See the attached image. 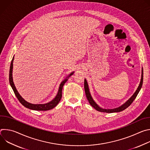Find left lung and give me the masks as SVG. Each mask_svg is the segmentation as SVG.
<instances>
[{
	"instance_id": "left-lung-1",
	"label": "left lung",
	"mask_w": 150,
	"mask_h": 150,
	"mask_svg": "<svg viewBox=\"0 0 150 150\" xmlns=\"http://www.w3.org/2000/svg\"><path fill=\"white\" fill-rule=\"evenodd\" d=\"M142 83H143V69L142 68V75H141V81L139 83V86L137 88V90H136V91L135 92V93L133 94V96L128 100L126 103H125L123 104H122L121 106L119 107V108H115V109H103L94 101L93 98H92L91 94L90 93V90H89V88H88V84L87 83V80L85 79L84 80V89H85V95H86V97L88 99V102L90 103V104H91V105L98 112H104V113H115V112H122L123 110H124L125 109H126L127 108H128L134 101V100L135 99V98L137 97L138 94L139 93L141 87L142 85Z\"/></svg>"
}]
</instances>
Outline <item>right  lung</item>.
Here are the masks:
<instances>
[{"label":"right lung","instance_id":"1","mask_svg":"<svg viewBox=\"0 0 150 150\" xmlns=\"http://www.w3.org/2000/svg\"><path fill=\"white\" fill-rule=\"evenodd\" d=\"M13 59H14V57H13L12 60L11 61V66H10V70H9V83L11 86L16 96V97H17V98L18 99L19 101L22 104L24 107L25 108L31 109V110H38V111H46V110H49L50 109H53L54 107H56L58 103H59V101H60V99L62 98V88L64 84L66 83V82L68 81V78L74 74V72H71L67 77V78H65L64 79L61 83L60 84V86L59 88V90H58V93L56 95V96L55 97V98L52 100L51 101L46 103V104H31L30 103L27 101H26L22 97L20 96V94L18 93V91L16 90V88L15 86L14 83L13 82V78H12V69H13Z\"/></svg>","mask_w":150,"mask_h":150}]
</instances>
